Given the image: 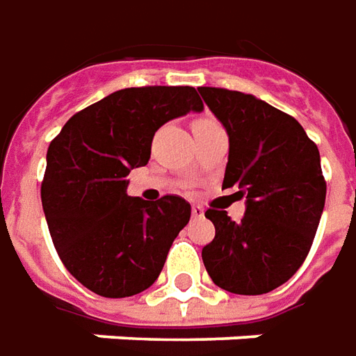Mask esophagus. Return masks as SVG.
I'll return each instance as SVG.
<instances>
[{
	"label": "esophagus",
	"instance_id": "esophagus-1",
	"mask_svg": "<svg viewBox=\"0 0 356 356\" xmlns=\"http://www.w3.org/2000/svg\"><path fill=\"white\" fill-rule=\"evenodd\" d=\"M191 214H193V218H203L205 216V209L201 205H193L191 207Z\"/></svg>",
	"mask_w": 356,
	"mask_h": 356
}]
</instances>
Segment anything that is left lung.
Instances as JSON below:
<instances>
[{
	"instance_id": "left-lung-1",
	"label": "left lung",
	"mask_w": 356,
	"mask_h": 356,
	"mask_svg": "<svg viewBox=\"0 0 356 356\" xmlns=\"http://www.w3.org/2000/svg\"><path fill=\"white\" fill-rule=\"evenodd\" d=\"M197 92L228 134L222 188L245 199L239 222L226 211L205 213L216 234L203 264L230 293H268L299 270L318 228L326 201L318 147L293 117L251 93Z\"/></svg>"
}]
</instances>
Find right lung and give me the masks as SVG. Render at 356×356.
Returning <instances> with one entry per match:
<instances>
[{"label":"right lung","instance_id":"right-lung-1","mask_svg":"<svg viewBox=\"0 0 356 356\" xmlns=\"http://www.w3.org/2000/svg\"><path fill=\"white\" fill-rule=\"evenodd\" d=\"M203 102L190 86H145L109 93L76 113L47 149L42 207L63 264L93 293H142L159 278L191 207L165 195L130 197L126 176L147 165L159 128Z\"/></svg>","mask_w":356,"mask_h":356}]
</instances>
